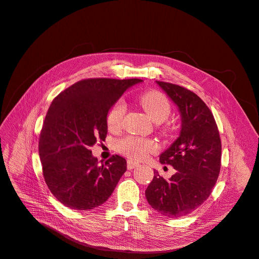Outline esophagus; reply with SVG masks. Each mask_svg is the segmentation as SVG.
Returning a JSON list of instances; mask_svg holds the SVG:
<instances>
[{
  "label": "esophagus",
  "mask_w": 259,
  "mask_h": 259,
  "mask_svg": "<svg viewBox=\"0 0 259 259\" xmlns=\"http://www.w3.org/2000/svg\"><path fill=\"white\" fill-rule=\"evenodd\" d=\"M139 163L136 161H133V160H127V169H133L135 167H138Z\"/></svg>",
  "instance_id": "1"
}]
</instances>
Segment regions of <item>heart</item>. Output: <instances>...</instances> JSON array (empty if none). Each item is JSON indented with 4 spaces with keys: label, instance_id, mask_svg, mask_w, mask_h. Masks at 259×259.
Here are the masks:
<instances>
[{
    "label": "heart",
    "instance_id": "heart-1",
    "mask_svg": "<svg viewBox=\"0 0 259 259\" xmlns=\"http://www.w3.org/2000/svg\"><path fill=\"white\" fill-rule=\"evenodd\" d=\"M139 103L154 122H163L170 114V103L168 99L163 94L157 91L146 92L141 95ZM124 114L125 104L122 100H118L112 105L106 116L107 126L110 131H117L121 127ZM116 147L120 153L137 160L146 158L158 149L157 143L154 140L133 136L119 140Z\"/></svg>",
    "mask_w": 259,
    "mask_h": 259
}]
</instances>
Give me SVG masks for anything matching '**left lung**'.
<instances>
[{
  "label": "left lung",
  "mask_w": 259,
  "mask_h": 259,
  "mask_svg": "<svg viewBox=\"0 0 259 259\" xmlns=\"http://www.w3.org/2000/svg\"><path fill=\"white\" fill-rule=\"evenodd\" d=\"M180 113L179 137L159 157L176 173L165 180L154 169L146 200L163 216L178 218L200 206L218 179L221 141L212 112L200 98L182 86L156 81Z\"/></svg>",
  "instance_id": "left-lung-1"
}]
</instances>
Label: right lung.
Instances as JSON below:
<instances>
[{"label":"right lung","instance_id":"right-lung-1","mask_svg":"<svg viewBox=\"0 0 259 259\" xmlns=\"http://www.w3.org/2000/svg\"><path fill=\"white\" fill-rule=\"evenodd\" d=\"M140 79H86L69 86L52 102L39 140L48 189L65 206L89 211L103 204L126 170V160L113 156L101 164L91 146L105 140L109 108Z\"/></svg>","mask_w":259,"mask_h":259}]
</instances>
